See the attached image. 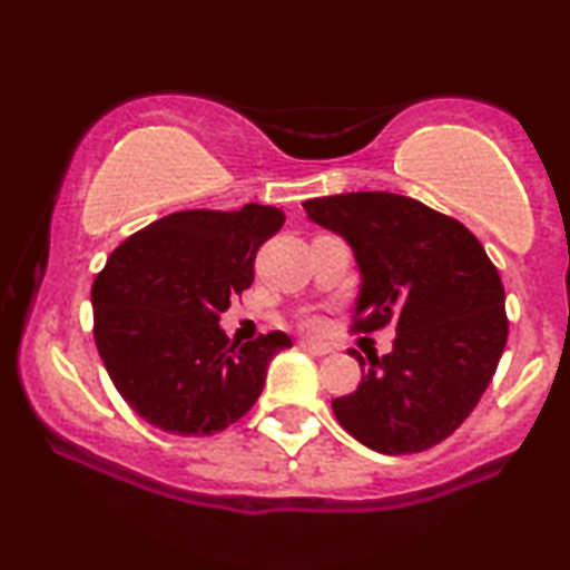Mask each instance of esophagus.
<instances>
[{
	"instance_id": "esophagus-1",
	"label": "esophagus",
	"mask_w": 570,
	"mask_h": 570,
	"mask_svg": "<svg viewBox=\"0 0 570 570\" xmlns=\"http://www.w3.org/2000/svg\"><path fill=\"white\" fill-rule=\"evenodd\" d=\"M298 345H301L303 351L314 353V356H327V353H332L330 345H324V343H316V340H301Z\"/></svg>"
}]
</instances>
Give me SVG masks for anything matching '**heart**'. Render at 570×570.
<instances>
[{"instance_id":"heart-1","label":"heart","mask_w":570,"mask_h":570,"mask_svg":"<svg viewBox=\"0 0 570 570\" xmlns=\"http://www.w3.org/2000/svg\"><path fill=\"white\" fill-rule=\"evenodd\" d=\"M316 324H320V320H316V316H308V320H306V327H316Z\"/></svg>"}]
</instances>
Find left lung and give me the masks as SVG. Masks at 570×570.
Masks as SVG:
<instances>
[{"label":"left lung","instance_id":"1","mask_svg":"<svg viewBox=\"0 0 570 570\" xmlns=\"http://www.w3.org/2000/svg\"><path fill=\"white\" fill-rule=\"evenodd\" d=\"M308 219L351 243L361 293L351 332L395 327L393 351L361 364L332 411L384 455L430 450L476 409L508 340L498 267L469 227L416 198L358 190L303 202Z\"/></svg>","mask_w":570,"mask_h":570}]
</instances>
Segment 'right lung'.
Masks as SVG:
<instances>
[{
  "label": "right lung",
  "instance_id": "obj_1",
  "mask_svg": "<svg viewBox=\"0 0 570 570\" xmlns=\"http://www.w3.org/2000/svg\"><path fill=\"white\" fill-rule=\"evenodd\" d=\"M275 206L188 209L132 233L91 287L94 340L125 403L157 430L204 438L262 395L285 332L230 343L219 314L254 283L256 250L283 227Z\"/></svg>",
  "mask_w": 570,
  "mask_h": 570
}]
</instances>
